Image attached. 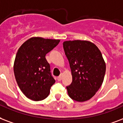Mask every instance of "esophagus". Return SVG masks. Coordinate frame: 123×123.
Here are the masks:
<instances>
[{"label":"esophagus","mask_w":123,"mask_h":123,"mask_svg":"<svg viewBox=\"0 0 123 123\" xmlns=\"http://www.w3.org/2000/svg\"><path fill=\"white\" fill-rule=\"evenodd\" d=\"M62 76H63V74H61L58 77V81H61L62 80Z\"/></svg>","instance_id":"esophagus-1"}]
</instances>
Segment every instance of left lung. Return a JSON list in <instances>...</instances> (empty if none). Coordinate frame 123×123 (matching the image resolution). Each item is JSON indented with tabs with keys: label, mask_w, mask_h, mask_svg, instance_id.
<instances>
[{
	"label": "left lung",
	"mask_w": 123,
	"mask_h": 123,
	"mask_svg": "<svg viewBox=\"0 0 123 123\" xmlns=\"http://www.w3.org/2000/svg\"><path fill=\"white\" fill-rule=\"evenodd\" d=\"M63 45L72 76L71 84L67 86L68 96L78 102L89 100L104 80L106 64L102 54L89 41H65Z\"/></svg>",
	"instance_id": "1"
}]
</instances>
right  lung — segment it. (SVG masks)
Returning a JSON list of instances; mask_svg holds the SVG:
<instances>
[{
  "label": "right lung",
  "mask_w": 123,
  "mask_h": 123,
  "mask_svg": "<svg viewBox=\"0 0 123 123\" xmlns=\"http://www.w3.org/2000/svg\"><path fill=\"white\" fill-rule=\"evenodd\" d=\"M60 41L32 37L17 51L13 65L15 79L21 91L31 100L37 101L45 99L55 83L45 55Z\"/></svg>",
  "instance_id": "right-lung-1"
}]
</instances>
